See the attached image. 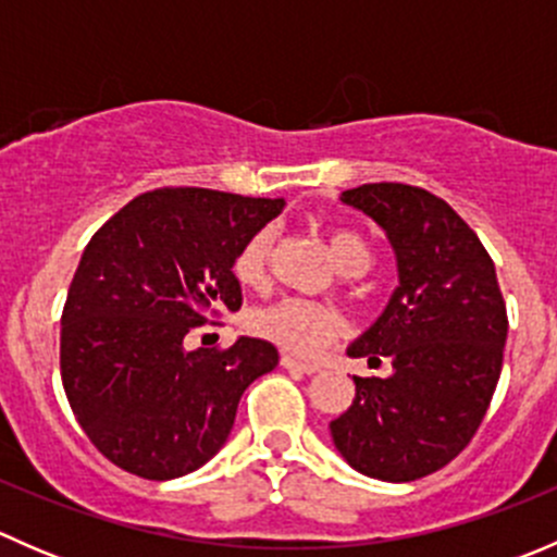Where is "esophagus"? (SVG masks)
Wrapping results in <instances>:
<instances>
[{"label": "esophagus", "instance_id": "esophagus-1", "mask_svg": "<svg viewBox=\"0 0 557 557\" xmlns=\"http://www.w3.org/2000/svg\"><path fill=\"white\" fill-rule=\"evenodd\" d=\"M280 363H283L285 369H290V372H301V374H314V372H318V367H314V363L299 361V358H294V356H283V358H280Z\"/></svg>", "mask_w": 557, "mask_h": 557}]
</instances>
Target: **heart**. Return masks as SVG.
I'll use <instances>...</instances> for the list:
<instances>
[{"label": "heart", "mask_w": 557, "mask_h": 557, "mask_svg": "<svg viewBox=\"0 0 557 557\" xmlns=\"http://www.w3.org/2000/svg\"><path fill=\"white\" fill-rule=\"evenodd\" d=\"M325 237H329V247L334 252L336 263L347 274H361L372 263V247H369L367 239L356 228L334 226L329 228ZM272 247V226H261L245 239L232 263V272L239 285L258 288V285L267 283ZM339 325L342 320L334 310L307 299H294V296L252 307L247 312V329H250V334H256L263 342H272L274 347H280L285 352H294V356H312V352H318L325 342H331L339 334Z\"/></svg>", "instance_id": "1"}]
</instances>
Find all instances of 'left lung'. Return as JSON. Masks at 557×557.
<instances>
[{
	"label": "left lung",
	"mask_w": 557,
	"mask_h": 557,
	"mask_svg": "<svg viewBox=\"0 0 557 557\" xmlns=\"http://www.w3.org/2000/svg\"><path fill=\"white\" fill-rule=\"evenodd\" d=\"M385 228L398 263L377 323L347 356L393 363L391 377H352L350 409L331 440L361 474L412 482L442 469L480 429L507 342L496 267L469 223L418 185L367 183L342 194Z\"/></svg>",
	"instance_id": "obj_1"
}]
</instances>
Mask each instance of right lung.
I'll use <instances>...</instances> for the list:
<instances>
[{
	"label": "right lung",
	"instance_id": "right-lung-1",
	"mask_svg": "<svg viewBox=\"0 0 557 557\" xmlns=\"http://www.w3.org/2000/svg\"><path fill=\"white\" fill-rule=\"evenodd\" d=\"M283 210L210 188H156L83 250L61 312V383L99 453L145 480L199 469L228 440L245 387L277 367L272 342L185 350L243 307L237 250Z\"/></svg>",
	"mask_w": 557,
	"mask_h": 557
}]
</instances>
